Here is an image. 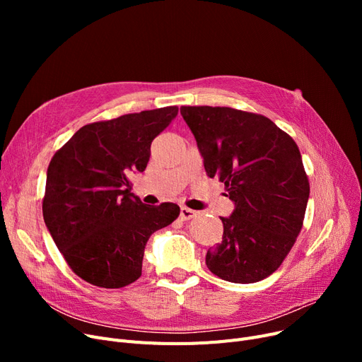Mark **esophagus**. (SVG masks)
I'll use <instances>...</instances> for the list:
<instances>
[{
  "mask_svg": "<svg viewBox=\"0 0 362 362\" xmlns=\"http://www.w3.org/2000/svg\"><path fill=\"white\" fill-rule=\"evenodd\" d=\"M195 216H197V211L191 210V208H187V206H182L180 208V218L182 220H191Z\"/></svg>",
  "mask_w": 362,
  "mask_h": 362,
  "instance_id": "obj_1",
  "label": "esophagus"
}]
</instances>
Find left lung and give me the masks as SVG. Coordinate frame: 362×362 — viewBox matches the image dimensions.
Segmentation results:
<instances>
[{
	"label": "left lung",
	"instance_id": "obj_1",
	"mask_svg": "<svg viewBox=\"0 0 362 362\" xmlns=\"http://www.w3.org/2000/svg\"><path fill=\"white\" fill-rule=\"evenodd\" d=\"M204 167L235 204L223 242L205 257L223 280L255 283L274 273L302 229L310 183L295 141L270 119L229 107H182Z\"/></svg>",
	"mask_w": 362,
	"mask_h": 362
}]
</instances>
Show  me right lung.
Instances as JSON below:
<instances>
[{
	"instance_id": "1",
	"label": "right lung",
	"mask_w": 362,
	"mask_h": 362,
	"mask_svg": "<svg viewBox=\"0 0 362 362\" xmlns=\"http://www.w3.org/2000/svg\"><path fill=\"white\" fill-rule=\"evenodd\" d=\"M177 111L164 107L86 124L48 165L47 229L70 269L93 286L119 289L138 280L149 236L180 214L173 202L144 204L129 180L146 168L151 142Z\"/></svg>"
}]
</instances>
